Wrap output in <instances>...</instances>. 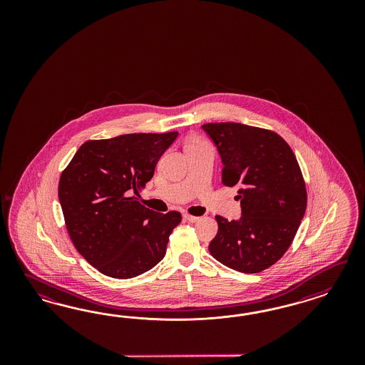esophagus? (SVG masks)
I'll return each instance as SVG.
<instances>
[{
    "label": "esophagus",
    "instance_id": "obj_1",
    "mask_svg": "<svg viewBox=\"0 0 365 365\" xmlns=\"http://www.w3.org/2000/svg\"><path fill=\"white\" fill-rule=\"evenodd\" d=\"M185 220L194 223V222H198L200 218L199 217H194V215H190V214H185Z\"/></svg>",
    "mask_w": 365,
    "mask_h": 365
}]
</instances>
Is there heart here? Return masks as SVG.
<instances>
[{"label": "heart", "mask_w": 365, "mask_h": 365, "mask_svg": "<svg viewBox=\"0 0 365 365\" xmlns=\"http://www.w3.org/2000/svg\"><path fill=\"white\" fill-rule=\"evenodd\" d=\"M199 143H203V142H200V140H192V142H190L188 144H199Z\"/></svg>", "instance_id": "1"}]
</instances>
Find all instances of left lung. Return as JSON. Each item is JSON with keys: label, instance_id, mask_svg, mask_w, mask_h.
Segmentation results:
<instances>
[{"label": "left lung", "instance_id": "obj_1", "mask_svg": "<svg viewBox=\"0 0 365 365\" xmlns=\"http://www.w3.org/2000/svg\"><path fill=\"white\" fill-rule=\"evenodd\" d=\"M202 128L221 155L222 183L238 187L242 217L217 215L210 255L230 269L259 273L287 253L307 209V188L289 144L265 128L207 123Z\"/></svg>", "mask_w": 365, "mask_h": 365}]
</instances>
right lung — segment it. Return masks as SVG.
I'll return each instance as SVG.
<instances>
[{
    "instance_id": "obj_1",
    "label": "right lung",
    "mask_w": 365,
    "mask_h": 365,
    "mask_svg": "<svg viewBox=\"0 0 365 365\" xmlns=\"http://www.w3.org/2000/svg\"><path fill=\"white\" fill-rule=\"evenodd\" d=\"M177 136V131L127 133L88 140L61 173L58 200L66 230L78 253L100 273L133 278L166 255L180 212H155L136 195Z\"/></svg>"
}]
</instances>
